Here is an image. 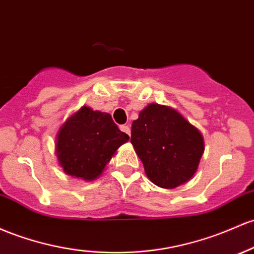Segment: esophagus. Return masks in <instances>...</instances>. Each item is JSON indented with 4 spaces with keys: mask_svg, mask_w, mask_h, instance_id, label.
<instances>
[{
    "mask_svg": "<svg viewBox=\"0 0 254 254\" xmlns=\"http://www.w3.org/2000/svg\"><path fill=\"white\" fill-rule=\"evenodd\" d=\"M121 130H122L123 132H125V133H127V135H129V136H130V132H131V131H130V127H127V125H122Z\"/></svg>",
    "mask_w": 254,
    "mask_h": 254,
    "instance_id": "obj_1",
    "label": "esophagus"
}]
</instances>
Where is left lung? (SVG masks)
<instances>
[{"mask_svg":"<svg viewBox=\"0 0 254 254\" xmlns=\"http://www.w3.org/2000/svg\"><path fill=\"white\" fill-rule=\"evenodd\" d=\"M131 143L154 185L176 188L194 176L204 140L177 111L150 104L132 122Z\"/></svg>","mask_w":254,"mask_h":254,"instance_id":"left-lung-1","label":"left lung"}]
</instances>
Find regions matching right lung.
Wrapping results in <instances>:
<instances>
[{"label": "right lung", "mask_w": 254, "mask_h": 254, "mask_svg": "<svg viewBox=\"0 0 254 254\" xmlns=\"http://www.w3.org/2000/svg\"><path fill=\"white\" fill-rule=\"evenodd\" d=\"M127 140L129 136L118 129L111 114L84 106L59 130L57 155L66 174L91 181L102 174L116 150Z\"/></svg>", "instance_id": "obj_1"}]
</instances>
